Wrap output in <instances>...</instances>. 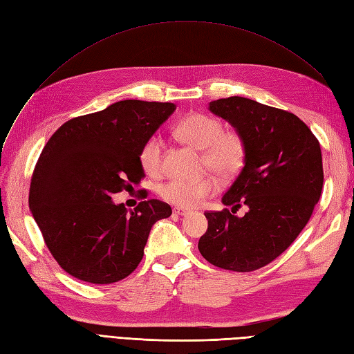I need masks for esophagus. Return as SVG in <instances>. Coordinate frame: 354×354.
<instances>
[{"label":"esophagus","instance_id":"esophagus-1","mask_svg":"<svg viewBox=\"0 0 354 354\" xmlns=\"http://www.w3.org/2000/svg\"><path fill=\"white\" fill-rule=\"evenodd\" d=\"M173 212L176 214V216L181 217V216H186V214H187V209H185V208H180V207H176V208L173 209Z\"/></svg>","mask_w":354,"mask_h":354}]
</instances>
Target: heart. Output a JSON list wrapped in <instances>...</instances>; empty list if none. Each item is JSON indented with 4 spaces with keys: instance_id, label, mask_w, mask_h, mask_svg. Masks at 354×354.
Masks as SVG:
<instances>
[{
    "instance_id": "heart-1",
    "label": "heart",
    "mask_w": 354,
    "mask_h": 354,
    "mask_svg": "<svg viewBox=\"0 0 354 354\" xmlns=\"http://www.w3.org/2000/svg\"><path fill=\"white\" fill-rule=\"evenodd\" d=\"M174 134L183 143L202 151L205 165L220 177H232L238 173L245 162L246 146L239 131L223 130L217 118L207 113H190L180 120L174 127ZM164 142L159 136L147 138L142 146L138 160L147 176H158L162 169ZM217 183L211 177L195 178H168L158 186L160 198L176 203L178 207H198L212 194H216Z\"/></svg>"
}]
</instances>
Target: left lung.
<instances>
[{
  "label": "left lung",
  "mask_w": 354,
  "mask_h": 354,
  "mask_svg": "<svg viewBox=\"0 0 354 354\" xmlns=\"http://www.w3.org/2000/svg\"><path fill=\"white\" fill-rule=\"evenodd\" d=\"M245 140V162L221 202L243 218L207 211L198 248L220 269L252 272L279 257L310 220L324 186L322 152L310 128L291 112L233 95L209 103Z\"/></svg>",
  "instance_id": "1"
}]
</instances>
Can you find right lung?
<instances>
[{
	"mask_svg": "<svg viewBox=\"0 0 354 354\" xmlns=\"http://www.w3.org/2000/svg\"><path fill=\"white\" fill-rule=\"evenodd\" d=\"M174 111L173 103L116 102L69 120L42 149L29 208L71 276L95 285L124 279L142 261L153 224L171 216L162 201H143L128 212L111 196L140 183V149Z\"/></svg>",
	"mask_w": 354,
	"mask_h": 354,
	"instance_id": "1",
	"label": "right lung"
}]
</instances>
